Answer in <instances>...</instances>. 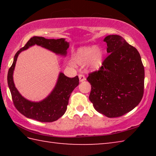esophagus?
<instances>
[{
  "instance_id": "esophagus-1",
  "label": "esophagus",
  "mask_w": 156,
  "mask_h": 156,
  "mask_svg": "<svg viewBox=\"0 0 156 156\" xmlns=\"http://www.w3.org/2000/svg\"><path fill=\"white\" fill-rule=\"evenodd\" d=\"M78 77H79V80H80V82H83L86 80L85 76H84L83 74H79Z\"/></svg>"
}]
</instances>
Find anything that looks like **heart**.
I'll list each match as a JSON object with an SVG mask.
<instances>
[{"label":"heart","instance_id":"b5f03b06","mask_svg":"<svg viewBox=\"0 0 156 156\" xmlns=\"http://www.w3.org/2000/svg\"><path fill=\"white\" fill-rule=\"evenodd\" d=\"M103 56V51L98 46L82 47L73 54L72 60L73 64L83 65L87 63L90 69L96 70L102 65Z\"/></svg>","mask_w":156,"mask_h":156}]
</instances>
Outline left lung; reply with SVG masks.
I'll use <instances>...</instances> for the list:
<instances>
[{"instance_id": "8db88e82", "label": "left lung", "mask_w": 156, "mask_h": 156, "mask_svg": "<svg viewBox=\"0 0 156 156\" xmlns=\"http://www.w3.org/2000/svg\"><path fill=\"white\" fill-rule=\"evenodd\" d=\"M104 42L110 54L100 69L87 78L91 85L89 98L98 112L108 118L120 117L141 101L144 69L138 50L122 36L109 35Z\"/></svg>"}]
</instances>
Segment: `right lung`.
Segmentation results:
<instances>
[{"instance_id": "add662e5", "label": "right lung", "mask_w": 156, "mask_h": 156, "mask_svg": "<svg viewBox=\"0 0 156 156\" xmlns=\"http://www.w3.org/2000/svg\"><path fill=\"white\" fill-rule=\"evenodd\" d=\"M35 44L64 56L67 55V50L69 46V44L65 38L56 40L47 39L40 36L32 37L16 54L14 62L8 71L7 83L13 102L18 112L28 118L42 122H51L57 120L64 115L67 110L71 94L78 85L79 78L78 76L74 78H68L64 73L60 72L56 86L46 98L40 102H31L23 97L16 88L13 80V73L20 53Z\"/></svg>"}]
</instances>
